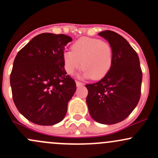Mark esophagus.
<instances>
[{
    "mask_svg": "<svg viewBox=\"0 0 158 158\" xmlns=\"http://www.w3.org/2000/svg\"><path fill=\"white\" fill-rule=\"evenodd\" d=\"M76 85H77V87H80V86H82L84 85L82 82H79V81H76Z\"/></svg>",
    "mask_w": 158,
    "mask_h": 158,
    "instance_id": "obj_1",
    "label": "esophagus"
}]
</instances>
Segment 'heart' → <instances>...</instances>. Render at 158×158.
I'll return each mask as SVG.
<instances>
[{"mask_svg": "<svg viewBox=\"0 0 158 158\" xmlns=\"http://www.w3.org/2000/svg\"><path fill=\"white\" fill-rule=\"evenodd\" d=\"M71 50L72 51H66L63 54L64 69L68 74H73L82 64L86 76L94 80H99L110 70L113 49L107 41L82 37L75 41Z\"/></svg>", "mask_w": 158, "mask_h": 158, "instance_id": "1", "label": "heart"}]
</instances>
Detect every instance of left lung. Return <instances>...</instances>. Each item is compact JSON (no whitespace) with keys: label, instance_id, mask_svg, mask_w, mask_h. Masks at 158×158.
<instances>
[{"label":"left lung","instance_id":"obj_1","mask_svg":"<svg viewBox=\"0 0 158 158\" xmlns=\"http://www.w3.org/2000/svg\"><path fill=\"white\" fill-rule=\"evenodd\" d=\"M98 35L112 47L113 64L100 81L85 85L89 91L86 103L96 122L115 124L124 120L137 106L142 72L137 53L123 37L110 30Z\"/></svg>","mask_w":158,"mask_h":158}]
</instances>
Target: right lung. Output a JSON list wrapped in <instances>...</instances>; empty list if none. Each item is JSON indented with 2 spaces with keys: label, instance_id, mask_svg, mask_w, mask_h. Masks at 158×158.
Masks as SVG:
<instances>
[{
  "label": "right lung",
  "instance_id": "right-lung-1",
  "mask_svg": "<svg viewBox=\"0 0 158 158\" xmlns=\"http://www.w3.org/2000/svg\"><path fill=\"white\" fill-rule=\"evenodd\" d=\"M72 38L64 34L38 35L18 52L10 74L13 100L28 120L51 126L65 117L76 90L67 75L63 54Z\"/></svg>",
  "mask_w": 158,
  "mask_h": 158
}]
</instances>
